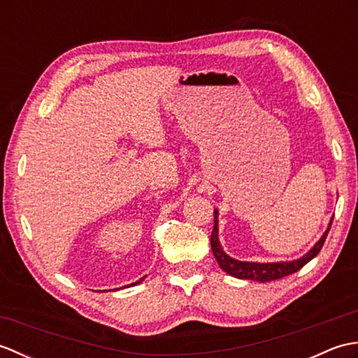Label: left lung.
I'll use <instances>...</instances> for the list:
<instances>
[{"instance_id":"1","label":"left lung","mask_w":358,"mask_h":358,"mask_svg":"<svg viewBox=\"0 0 358 358\" xmlns=\"http://www.w3.org/2000/svg\"><path fill=\"white\" fill-rule=\"evenodd\" d=\"M332 220H334V217L331 218L328 229L323 232L322 238L318 240L305 255L296 258V260L272 262V263L241 262V260H237V258H232L227 255L222 248V243H220V238H218V210L215 209L214 210V229H212V235H210L212 254H214L217 263L220 264V268H222L226 273H229L231 277L240 278V280H254V281H260V283L278 280V278H283L286 275H291V273H294L296 271H300L303 266L313 260L314 257H317V254L320 252V249L324 245L326 237H328Z\"/></svg>"}]
</instances>
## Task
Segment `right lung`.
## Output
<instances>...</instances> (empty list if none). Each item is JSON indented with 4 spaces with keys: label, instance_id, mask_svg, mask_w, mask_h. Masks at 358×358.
Instances as JSON below:
<instances>
[{
    "label": "right lung",
    "instance_id": "right-lung-1",
    "mask_svg": "<svg viewBox=\"0 0 358 358\" xmlns=\"http://www.w3.org/2000/svg\"><path fill=\"white\" fill-rule=\"evenodd\" d=\"M143 280H144V277H143V278H140L138 281H135V283H132L131 286H135V285H138V283H141V281H143Z\"/></svg>",
    "mask_w": 358,
    "mask_h": 358
}]
</instances>
